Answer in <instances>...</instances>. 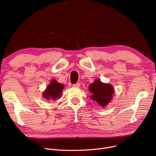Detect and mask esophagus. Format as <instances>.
Masks as SVG:
<instances>
[{"label":"esophagus","mask_w":156,"mask_h":156,"mask_svg":"<svg viewBox=\"0 0 156 156\" xmlns=\"http://www.w3.org/2000/svg\"><path fill=\"white\" fill-rule=\"evenodd\" d=\"M72 86H73V87L78 88V87H80V83H76V84H73Z\"/></svg>","instance_id":"esophagus-1"}]
</instances>
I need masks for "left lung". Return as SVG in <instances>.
<instances>
[{"instance_id": "1", "label": "left lung", "mask_w": 156, "mask_h": 156, "mask_svg": "<svg viewBox=\"0 0 156 156\" xmlns=\"http://www.w3.org/2000/svg\"><path fill=\"white\" fill-rule=\"evenodd\" d=\"M89 91L92 94V100L102 107L106 106L110 102L112 94H114V89L111 85L103 83L100 80H96L90 84Z\"/></svg>"}]
</instances>
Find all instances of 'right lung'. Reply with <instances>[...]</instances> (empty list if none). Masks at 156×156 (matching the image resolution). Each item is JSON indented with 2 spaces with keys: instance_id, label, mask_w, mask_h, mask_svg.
Returning a JSON list of instances; mask_svg holds the SVG:
<instances>
[{
  "instance_id": "right-lung-1",
  "label": "right lung",
  "mask_w": 156,
  "mask_h": 156,
  "mask_svg": "<svg viewBox=\"0 0 156 156\" xmlns=\"http://www.w3.org/2000/svg\"><path fill=\"white\" fill-rule=\"evenodd\" d=\"M63 88V84L57 83L55 80H52L50 84L44 93V96L48 100V99L55 100L61 96V92H62Z\"/></svg>"
}]
</instances>
